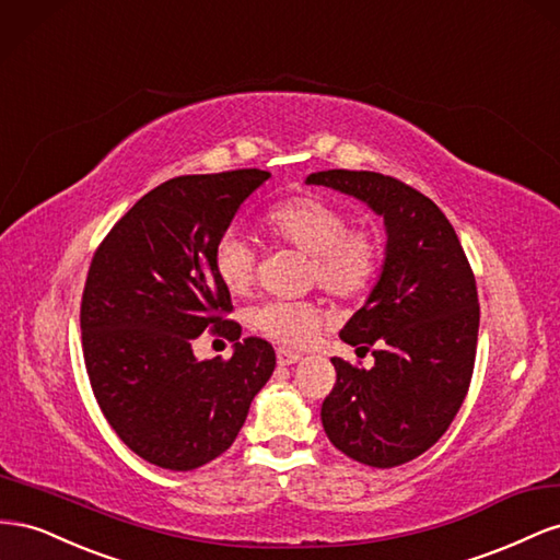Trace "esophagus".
<instances>
[{
    "label": "esophagus",
    "instance_id": "esophagus-1",
    "mask_svg": "<svg viewBox=\"0 0 560 560\" xmlns=\"http://www.w3.org/2000/svg\"><path fill=\"white\" fill-rule=\"evenodd\" d=\"M302 357L298 354V351H291V349H277V361L279 365H293L298 363Z\"/></svg>",
    "mask_w": 560,
    "mask_h": 560
}]
</instances>
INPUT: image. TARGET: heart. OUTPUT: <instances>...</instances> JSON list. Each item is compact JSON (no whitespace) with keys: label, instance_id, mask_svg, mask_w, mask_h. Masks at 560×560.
<instances>
[{"label":"heart","instance_id":"b5f03b06","mask_svg":"<svg viewBox=\"0 0 560 560\" xmlns=\"http://www.w3.org/2000/svg\"><path fill=\"white\" fill-rule=\"evenodd\" d=\"M260 225L271 242L310 253V281L332 298L369 295L385 267L382 234L371 225H349L347 209L328 197H285L269 206ZM211 267L222 289L244 295L255 279V250L248 238L234 228L220 232ZM248 324L271 342L302 349L322 332L324 312L305 300H267L250 310Z\"/></svg>","mask_w":560,"mask_h":560}]
</instances>
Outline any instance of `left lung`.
Returning a JSON list of instances; mask_svg holds the SVG:
<instances>
[{"label":"left lung","instance_id":"left-lung-1","mask_svg":"<svg viewBox=\"0 0 560 560\" xmlns=\"http://www.w3.org/2000/svg\"><path fill=\"white\" fill-rule=\"evenodd\" d=\"M324 185L385 218V267L340 338L375 365H335L322 406L326 436L361 465L389 469L429 451L469 392L478 340V293L459 238L439 206L410 185L373 171H318Z\"/></svg>","mask_w":560,"mask_h":560}]
</instances>
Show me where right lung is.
I'll use <instances>...</instances> for the list:
<instances>
[{
	"label": "right lung",
	"mask_w": 560,
	"mask_h": 560,
	"mask_svg": "<svg viewBox=\"0 0 560 560\" xmlns=\"http://www.w3.org/2000/svg\"><path fill=\"white\" fill-rule=\"evenodd\" d=\"M267 178L260 168L171 178L93 253L79 312L91 389L117 436L150 465L191 471L225 453L275 373L262 338L236 342L230 359L199 361L191 349L203 330L242 335L225 318L232 302L211 250Z\"/></svg>",
	"instance_id": "add662e5"
}]
</instances>
